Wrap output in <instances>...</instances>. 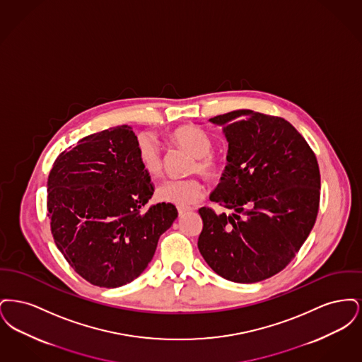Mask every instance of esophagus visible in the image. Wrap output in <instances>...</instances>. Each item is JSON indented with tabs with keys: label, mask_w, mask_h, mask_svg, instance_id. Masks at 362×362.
<instances>
[{
	"label": "esophagus",
	"mask_w": 362,
	"mask_h": 362,
	"mask_svg": "<svg viewBox=\"0 0 362 362\" xmlns=\"http://www.w3.org/2000/svg\"><path fill=\"white\" fill-rule=\"evenodd\" d=\"M191 210V207H177V213H179V216H183V214H186L187 211Z\"/></svg>",
	"instance_id": "obj_1"
}]
</instances>
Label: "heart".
<instances>
[{
	"mask_svg": "<svg viewBox=\"0 0 362 362\" xmlns=\"http://www.w3.org/2000/svg\"><path fill=\"white\" fill-rule=\"evenodd\" d=\"M173 141L187 149L191 155L197 157L195 168L206 176H214L217 173V164L213 157L209 155L211 149L210 138L206 133L198 127L186 126L175 130ZM137 156L142 168L157 176L163 170V160L160 146L156 138L148 133H142L137 138ZM204 185L195 179H167L163 182L156 191V195L160 201L168 202L180 207H187L198 202L204 197Z\"/></svg>",
	"mask_w": 362,
	"mask_h": 362,
	"instance_id": "1",
	"label": "heart"
}]
</instances>
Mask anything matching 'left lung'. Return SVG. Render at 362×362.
Returning <instances> with one entry per match:
<instances>
[{
	"instance_id": "8db88e82",
	"label": "left lung",
	"mask_w": 362,
	"mask_h": 362,
	"mask_svg": "<svg viewBox=\"0 0 362 362\" xmlns=\"http://www.w3.org/2000/svg\"><path fill=\"white\" fill-rule=\"evenodd\" d=\"M223 129L226 167L201 207L198 248L214 273L238 284L276 276L310 235L319 210L320 173L304 137L282 118L236 110L209 119Z\"/></svg>"
}]
</instances>
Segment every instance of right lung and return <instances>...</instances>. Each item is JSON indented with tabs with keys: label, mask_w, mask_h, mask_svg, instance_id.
Masks as SVG:
<instances>
[{
	"label": "right lung",
	"mask_w": 362,
	"mask_h": 362,
	"mask_svg": "<svg viewBox=\"0 0 362 362\" xmlns=\"http://www.w3.org/2000/svg\"><path fill=\"white\" fill-rule=\"evenodd\" d=\"M127 124L90 134L57 157L47 182L54 241L77 274L102 288L136 279L177 217L173 204L142 210L153 195Z\"/></svg>",
	"instance_id": "obj_1"
}]
</instances>
